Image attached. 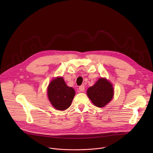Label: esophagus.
<instances>
[{
	"instance_id": "1",
	"label": "esophagus",
	"mask_w": 153,
	"mask_h": 153,
	"mask_svg": "<svg viewBox=\"0 0 153 153\" xmlns=\"http://www.w3.org/2000/svg\"><path fill=\"white\" fill-rule=\"evenodd\" d=\"M79 90L80 91H82V92L84 91H85V87H84V86H83V85L80 86L79 88Z\"/></svg>"
}]
</instances>
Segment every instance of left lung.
<instances>
[{
	"label": "left lung",
	"instance_id": "obj_1",
	"mask_svg": "<svg viewBox=\"0 0 153 153\" xmlns=\"http://www.w3.org/2000/svg\"><path fill=\"white\" fill-rule=\"evenodd\" d=\"M87 96L97 107H103L113 97L114 89L112 83L105 78H100L87 90Z\"/></svg>",
	"mask_w": 153,
	"mask_h": 153
}]
</instances>
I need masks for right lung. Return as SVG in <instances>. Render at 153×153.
<instances>
[{
  "instance_id": "obj_1",
  "label": "right lung",
  "mask_w": 153,
  "mask_h": 153,
  "mask_svg": "<svg viewBox=\"0 0 153 153\" xmlns=\"http://www.w3.org/2000/svg\"><path fill=\"white\" fill-rule=\"evenodd\" d=\"M47 93L51 105L60 111L67 110L70 106L75 96L74 90L68 86L62 77H57L50 83Z\"/></svg>"
}]
</instances>
